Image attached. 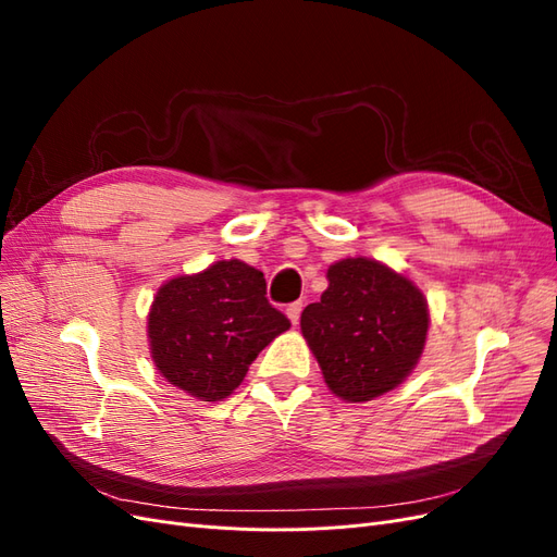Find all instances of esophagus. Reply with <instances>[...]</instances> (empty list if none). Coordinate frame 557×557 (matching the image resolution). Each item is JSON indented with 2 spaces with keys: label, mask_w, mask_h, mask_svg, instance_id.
Returning a JSON list of instances; mask_svg holds the SVG:
<instances>
[{
  "label": "esophagus",
  "mask_w": 557,
  "mask_h": 557,
  "mask_svg": "<svg viewBox=\"0 0 557 557\" xmlns=\"http://www.w3.org/2000/svg\"><path fill=\"white\" fill-rule=\"evenodd\" d=\"M301 309H305V301H293V305H288V309H285V313H288V318H290V323H293V325H297V323H299Z\"/></svg>",
  "instance_id": "34e87169"
}]
</instances>
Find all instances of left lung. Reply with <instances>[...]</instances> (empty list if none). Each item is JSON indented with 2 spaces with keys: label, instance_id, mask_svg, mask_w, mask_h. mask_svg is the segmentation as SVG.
Segmentation results:
<instances>
[{
  "label": "left lung",
  "instance_id": "8db88e82",
  "mask_svg": "<svg viewBox=\"0 0 557 557\" xmlns=\"http://www.w3.org/2000/svg\"><path fill=\"white\" fill-rule=\"evenodd\" d=\"M330 288L301 311V334L330 391L369 401L411 374L430 327L416 285L376 260L348 258L327 269Z\"/></svg>",
  "mask_w": 557,
  "mask_h": 557
}]
</instances>
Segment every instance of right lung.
I'll list each match as a JSON object with an SVG mask.
<instances>
[{
    "label": "right lung",
    "instance_id": "add662e5",
    "mask_svg": "<svg viewBox=\"0 0 557 557\" xmlns=\"http://www.w3.org/2000/svg\"><path fill=\"white\" fill-rule=\"evenodd\" d=\"M288 327L290 320L269 305L262 272L242 260L166 281L148 313L160 374L201 401L232 395L258 352Z\"/></svg>",
    "mask_w": 557,
    "mask_h": 557
}]
</instances>
